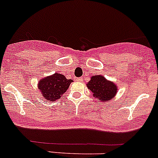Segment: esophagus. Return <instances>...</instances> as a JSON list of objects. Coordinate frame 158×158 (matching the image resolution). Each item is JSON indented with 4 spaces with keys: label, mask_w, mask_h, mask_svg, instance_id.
<instances>
[{
    "label": "esophagus",
    "mask_w": 158,
    "mask_h": 158,
    "mask_svg": "<svg viewBox=\"0 0 158 158\" xmlns=\"http://www.w3.org/2000/svg\"><path fill=\"white\" fill-rule=\"evenodd\" d=\"M76 80L78 82H82V81H83V78H77Z\"/></svg>",
    "instance_id": "esophagus-1"
}]
</instances>
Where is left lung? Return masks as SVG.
Returning <instances> with one entry per match:
<instances>
[{
    "instance_id": "obj_1",
    "label": "left lung",
    "mask_w": 158,
    "mask_h": 158,
    "mask_svg": "<svg viewBox=\"0 0 158 158\" xmlns=\"http://www.w3.org/2000/svg\"><path fill=\"white\" fill-rule=\"evenodd\" d=\"M87 87L91 91L94 98L101 102L110 101L116 96L118 91L117 86L101 75L91 76L90 81L87 83Z\"/></svg>"
}]
</instances>
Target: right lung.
Segmentation results:
<instances>
[{
    "label": "right lung",
    "mask_w": 158,
    "mask_h": 158,
    "mask_svg": "<svg viewBox=\"0 0 158 158\" xmlns=\"http://www.w3.org/2000/svg\"><path fill=\"white\" fill-rule=\"evenodd\" d=\"M72 79H67L65 75L54 73L39 80L38 88L47 101H57L67 91Z\"/></svg>",
    "instance_id": "add662e5"
}]
</instances>
